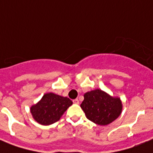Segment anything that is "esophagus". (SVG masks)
Masks as SVG:
<instances>
[{
	"mask_svg": "<svg viewBox=\"0 0 153 153\" xmlns=\"http://www.w3.org/2000/svg\"><path fill=\"white\" fill-rule=\"evenodd\" d=\"M73 102L74 103V104H76V105H78V104H79V100H78V99H75V100H73Z\"/></svg>",
	"mask_w": 153,
	"mask_h": 153,
	"instance_id": "obj_1",
	"label": "esophagus"
}]
</instances>
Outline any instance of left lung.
I'll list each match as a JSON object with an SVG mask.
<instances>
[{"instance_id":"obj_1","label":"left lung","mask_w":153,"mask_h":153,"mask_svg":"<svg viewBox=\"0 0 153 153\" xmlns=\"http://www.w3.org/2000/svg\"><path fill=\"white\" fill-rule=\"evenodd\" d=\"M80 107L88 119L98 125H107L114 121L122 112L119 97H113L100 89L88 92L84 95Z\"/></svg>"}]
</instances>
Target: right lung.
Listing matches in <instances>:
<instances>
[{"mask_svg": "<svg viewBox=\"0 0 153 153\" xmlns=\"http://www.w3.org/2000/svg\"><path fill=\"white\" fill-rule=\"evenodd\" d=\"M72 105L73 101L69 98L48 93H45L38 103L32 106L30 112L37 123L49 125L58 121Z\"/></svg>", "mask_w": 153, "mask_h": 153, "instance_id": "right-lung-1", "label": "right lung"}]
</instances>
